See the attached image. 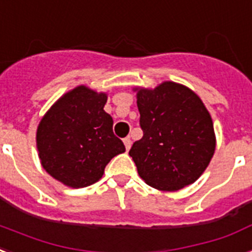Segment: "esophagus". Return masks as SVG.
Segmentation results:
<instances>
[{
    "label": "esophagus",
    "mask_w": 252,
    "mask_h": 252,
    "mask_svg": "<svg viewBox=\"0 0 252 252\" xmlns=\"http://www.w3.org/2000/svg\"><path fill=\"white\" fill-rule=\"evenodd\" d=\"M124 143H125V147H126V150H130V147H131V139H130V138H125L124 139Z\"/></svg>",
    "instance_id": "34e87169"
}]
</instances>
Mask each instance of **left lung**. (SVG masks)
<instances>
[{"label":"left lung","instance_id":"obj_1","mask_svg":"<svg viewBox=\"0 0 252 252\" xmlns=\"http://www.w3.org/2000/svg\"><path fill=\"white\" fill-rule=\"evenodd\" d=\"M142 139L128 151L139 176L159 190H179L202 175L216 148L213 122L200 97L165 81L136 94Z\"/></svg>","mask_w":252,"mask_h":252}]
</instances>
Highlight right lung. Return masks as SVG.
<instances>
[{
  "instance_id": "add662e5",
  "label": "right lung",
  "mask_w": 252,
  "mask_h": 252,
  "mask_svg": "<svg viewBox=\"0 0 252 252\" xmlns=\"http://www.w3.org/2000/svg\"><path fill=\"white\" fill-rule=\"evenodd\" d=\"M108 95L77 87L52 105L36 131L43 168L71 188L98 181L109 161L125 153L113 132V118L104 110Z\"/></svg>"
}]
</instances>
